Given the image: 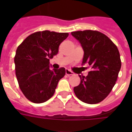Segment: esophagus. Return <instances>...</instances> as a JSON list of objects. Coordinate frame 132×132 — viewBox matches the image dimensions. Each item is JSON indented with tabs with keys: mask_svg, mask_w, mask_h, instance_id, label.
<instances>
[{
	"mask_svg": "<svg viewBox=\"0 0 132 132\" xmlns=\"http://www.w3.org/2000/svg\"><path fill=\"white\" fill-rule=\"evenodd\" d=\"M66 74L67 75H74V73H73L72 71H70L69 69L66 68Z\"/></svg>",
	"mask_w": 132,
	"mask_h": 132,
	"instance_id": "34e87169",
	"label": "esophagus"
}]
</instances>
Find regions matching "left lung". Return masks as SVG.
Returning a JSON list of instances; mask_svg holds the SVG:
<instances>
[{
  "instance_id": "1",
  "label": "left lung",
  "mask_w": 132,
  "mask_h": 132,
  "mask_svg": "<svg viewBox=\"0 0 132 132\" xmlns=\"http://www.w3.org/2000/svg\"><path fill=\"white\" fill-rule=\"evenodd\" d=\"M84 50L82 65L88 64L91 70L75 87L77 97L88 104L102 101L114 86L121 70L120 53L112 41L101 32L92 30L71 33Z\"/></svg>"
}]
</instances>
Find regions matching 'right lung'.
<instances>
[{"label":"right lung","instance_id":"1","mask_svg":"<svg viewBox=\"0 0 132 132\" xmlns=\"http://www.w3.org/2000/svg\"><path fill=\"white\" fill-rule=\"evenodd\" d=\"M68 33L43 31L29 36L18 47L14 57L15 75L26 98L41 103L51 98L64 68L50 69L49 60L56 55Z\"/></svg>","mask_w":132,"mask_h":132}]
</instances>
